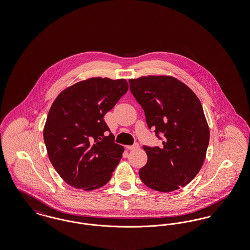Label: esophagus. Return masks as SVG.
Listing matches in <instances>:
<instances>
[{
  "mask_svg": "<svg viewBox=\"0 0 250 250\" xmlns=\"http://www.w3.org/2000/svg\"><path fill=\"white\" fill-rule=\"evenodd\" d=\"M140 147V144L138 143H135L133 145H129V146H126V148L128 149V150H136V149H138Z\"/></svg>",
  "mask_w": 250,
  "mask_h": 250,
  "instance_id": "1",
  "label": "esophagus"
}]
</instances>
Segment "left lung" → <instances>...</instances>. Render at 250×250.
<instances>
[{
  "label": "left lung",
  "instance_id": "8db88e82",
  "mask_svg": "<svg viewBox=\"0 0 250 250\" xmlns=\"http://www.w3.org/2000/svg\"><path fill=\"white\" fill-rule=\"evenodd\" d=\"M129 86L148 128L162 141L160 147L143 145L148 160L140 178L154 190H177L195 178L205 159L210 131L202 104L190 88L171 77H142L129 80Z\"/></svg>",
  "mask_w": 250,
  "mask_h": 250
}]
</instances>
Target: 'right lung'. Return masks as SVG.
Returning <instances> with one entry per match:
<instances>
[{"label": "right lung", "mask_w": 250, "mask_h": 250, "mask_svg": "<svg viewBox=\"0 0 250 250\" xmlns=\"http://www.w3.org/2000/svg\"><path fill=\"white\" fill-rule=\"evenodd\" d=\"M128 90L125 80L93 78L62 92L49 109L44 142L61 178L77 189L105 186L122 158L124 147L104 115Z\"/></svg>", "instance_id": "1"}]
</instances>
